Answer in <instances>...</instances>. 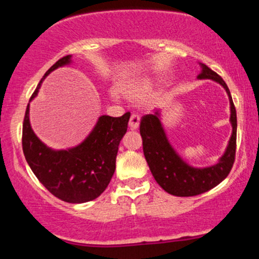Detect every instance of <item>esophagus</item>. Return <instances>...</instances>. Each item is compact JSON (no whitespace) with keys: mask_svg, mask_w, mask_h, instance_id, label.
<instances>
[{"mask_svg":"<svg viewBox=\"0 0 259 259\" xmlns=\"http://www.w3.org/2000/svg\"><path fill=\"white\" fill-rule=\"evenodd\" d=\"M140 125V117L138 114H132L129 120V127L133 130H136Z\"/></svg>","mask_w":259,"mask_h":259,"instance_id":"1","label":"esophagus"}]
</instances>
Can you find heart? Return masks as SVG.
<instances>
[{"label": "heart", "instance_id": "obj_1", "mask_svg": "<svg viewBox=\"0 0 259 259\" xmlns=\"http://www.w3.org/2000/svg\"><path fill=\"white\" fill-rule=\"evenodd\" d=\"M153 89L152 80L148 78L130 79L118 85V91L130 100H144L151 95Z\"/></svg>", "mask_w": 259, "mask_h": 259}]
</instances>
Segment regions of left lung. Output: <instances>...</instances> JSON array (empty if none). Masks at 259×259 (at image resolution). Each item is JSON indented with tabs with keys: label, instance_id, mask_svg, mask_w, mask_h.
<instances>
[{
	"label": "left lung",
	"instance_id": "8db88e82",
	"mask_svg": "<svg viewBox=\"0 0 259 259\" xmlns=\"http://www.w3.org/2000/svg\"><path fill=\"white\" fill-rule=\"evenodd\" d=\"M202 70L197 79H210L221 84L227 91L230 102V123L233 134L227 150L218 163L204 168H195L187 164L170 145L160 123V111L144 115L140 121V134L142 138L145 158L154 180L168 194L189 197L203 194L221 184L230 173L236 152V109L230 91L225 81L206 64L200 63Z\"/></svg>",
	"mask_w": 259,
	"mask_h": 259
}]
</instances>
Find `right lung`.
I'll list each match as a JSON object with an SVG mask.
<instances>
[{"instance_id":"add662e5","label":"right lung","mask_w":259,"mask_h":259,"mask_svg":"<svg viewBox=\"0 0 259 259\" xmlns=\"http://www.w3.org/2000/svg\"><path fill=\"white\" fill-rule=\"evenodd\" d=\"M70 62V55L58 59L38 82L30 101L36 97L41 82L50 73ZM129 118V112L118 118L101 115L92 132L78 146L52 150L32 132L28 105L22 138L26 162L38 181L59 200L68 203L95 200L105 191L114 174L118 147L126 133Z\"/></svg>"}]
</instances>
